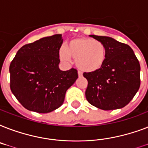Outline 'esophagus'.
Instances as JSON below:
<instances>
[{
    "mask_svg": "<svg viewBox=\"0 0 148 148\" xmlns=\"http://www.w3.org/2000/svg\"><path fill=\"white\" fill-rule=\"evenodd\" d=\"M78 76H79V77H81V76H82V72L80 71H78Z\"/></svg>",
    "mask_w": 148,
    "mask_h": 148,
    "instance_id": "1",
    "label": "esophagus"
}]
</instances>
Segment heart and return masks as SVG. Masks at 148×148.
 Listing matches in <instances>:
<instances>
[{
    "label": "heart",
    "mask_w": 148,
    "mask_h": 148,
    "mask_svg": "<svg viewBox=\"0 0 148 148\" xmlns=\"http://www.w3.org/2000/svg\"><path fill=\"white\" fill-rule=\"evenodd\" d=\"M59 56L64 61H68L70 57L73 58L77 67L82 71L95 72L101 69L105 62L107 50L101 41L77 38L67 43V49L60 47Z\"/></svg>",
    "instance_id": "heart-1"
}]
</instances>
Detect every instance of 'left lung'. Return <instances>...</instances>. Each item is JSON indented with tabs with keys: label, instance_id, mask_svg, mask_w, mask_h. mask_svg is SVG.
<instances>
[{
	"label": "left lung",
	"instance_id": "1",
	"mask_svg": "<svg viewBox=\"0 0 148 148\" xmlns=\"http://www.w3.org/2000/svg\"><path fill=\"white\" fill-rule=\"evenodd\" d=\"M105 45V62L95 72H84L88 80V101L99 109L115 110L125 107L140 85L139 60L129 45L109 37L90 35Z\"/></svg>",
	"mask_w": 148,
	"mask_h": 148
}]
</instances>
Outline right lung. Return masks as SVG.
<instances>
[{"label":"right lung","mask_w":148,"mask_h":148,"mask_svg":"<svg viewBox=\"0 0 148 148\" xmlns=\"http://www.w3.org/2000/svg\"><path fill=\"white\" fill-rule=\"evenodd\" d=\"M62 43L61 34L43 38L21 47L10 63V90L27 110L45 114L60 108L78 77L75 68L58 67Z\"/></svg>","instance_id":"1"}]
</instances>
